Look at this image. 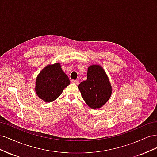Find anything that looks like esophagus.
Wrapping results in <instances>:
<instances>
[{
    "label": "esophagus",
    "mask_w": 157,
    "mask_h": 157,
    "mask_svg": "<svg viewBox=\"0 0 157 157\" xmlns=\"http://www.w3.org/2000/svg\"><path fill=\"white\" fill-rule=\"evenodd\" d=\"M71 82H72L73 84H79V80H72Z\"/></svg>",
    "instance_id": "34e87169"
}]
</instances>
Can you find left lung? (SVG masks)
<instances>
[{
	"label": "left lung",
	"mask_w": 157,
	"mask_h": 157,
	"mask_svg": "<svg viewBox=\"0 0 157 157\" xmlns=\"http://www.w3.org/2000/svg\"><path fill=\"white\" fill-rule=\"evenodd\" d=\"M82 97L92 109L102 107L110 99L112 86L105 70L99 65H90L87 79L78 85Z\"/></svg>",
	"instance_id": "left-lung-1"
}]
</instances>
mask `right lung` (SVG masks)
I'll use <instances>...</instances> for the list:
<instances>
[{
    "mask_svg": "<svg viewBox=\"0 0 157 157\" xmlns=\"http://www.w3.org/2000/svg\"><path fill=\"white\" fill-rule=\"evenodd\" d=\"M70 84V80L61 69L59 63L46 65L37 75L35 92L40 99L50 103L58 98L64 88Z\"/></svg>",
    "mask_w": 157,
    "mask_h": 157,
    "instance_id": "1",
    "label": "right lung"
}]
</instances>
